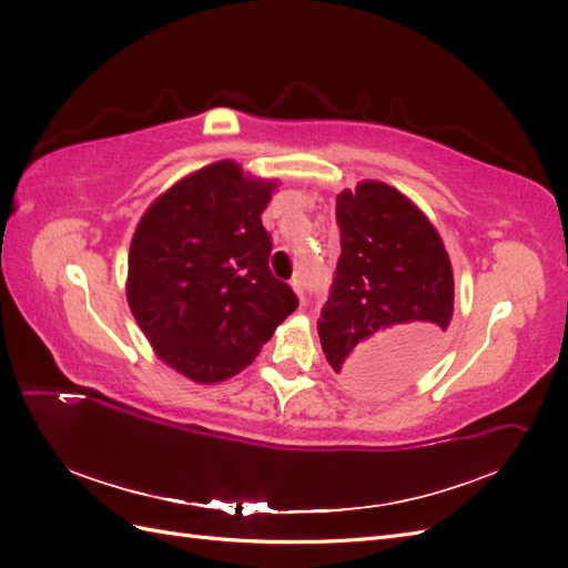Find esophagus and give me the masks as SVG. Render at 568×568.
Returning <instances> with one entry per match:
<instances>
[{
    "instance_id": "1",
    "label": "esophagus",
    "mask_w": 568,
    "mask_h": 568,
    "mask_svg": "<svg viewBox=\"0 0 568 568\" xmlns=\"http://www.w3.org/2000/svg\"><path fill=\"white\" fill-rule=\"evenodd\" d=\"M291 286H294V291H296V294L301 296V301H305V286H303V280H301V277H294V280H291Z\"/></svg>"
}]
</instances>
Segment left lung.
<instances>
[{
	"label": "left lung",
	"instance_id": "left-lung-1",
	"mask_svg": "<svg viewBox=\"0 0 568 568\" xmlns=\"http://www.w3.org/2000/svg\"><path fill=\"white\" fill-rule=\"evenodd\" d=\"M341 255L317 320L326 363L363 390L415 379L445 346L455 311L450 255L398 189L365 180L336 196Z\"/></svg>",
	"mask_w": 568,
	"mask_h": 568
}]
</instances>
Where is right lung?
<instances>
[{
	"label": "right lung",
	"instance_id": "add662e5",
	"mask_svg": "<svg viewBox=\"0 0 568 568\" xmlns=\"http://www.w3.org/2000/svg\"><path fill=\"white\" fill-rule=\"evenodd\" d=\"M277 180L217 161L153 201L128 255V305L168 367L196 384L246 369L296 311L291 286L270 272L263 211Z\"/></svg>",
	"mask_w": 568,
	"mask_h": 568
}]
</instances>
